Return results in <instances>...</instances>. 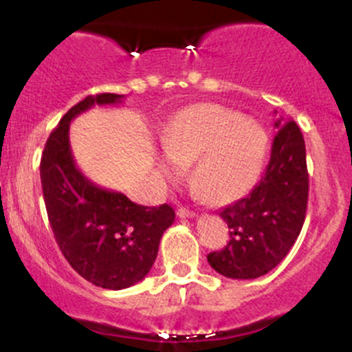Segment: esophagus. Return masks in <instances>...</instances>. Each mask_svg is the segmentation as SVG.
Segmentation results:
<instances>
[{
    "mask_svg": "<svg viewBox=\"0 0 352 352\" xmlns=\"http://www.w3.org/2000/svg\"><path fill=\"white\" fill-rule=\"evenodd\" d=\"M177 215H179L180 218H193V217H195V213H193L192 210L179 208V210H177Z\"/></svg>",
    "mask_w": 352,
    "mask_h": 352,
    "instance_id": "obj_1",
    "label": "esophagus"
}]
</instances>
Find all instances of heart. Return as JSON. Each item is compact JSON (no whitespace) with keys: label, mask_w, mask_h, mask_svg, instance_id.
<instances>
[{"label":"heart","mask_w":352,"mask_h":352,"mask_svg":"<svg viewBox=\"0 0 352 352\" xmlns=\"http://www.w3.org/2000/svg\"><path fill=\"white\" fill-rule=\"evenodd\" d=\"M167 151L157 170L180 182L185 164L195 162L193 179L213 204L240 199L256 184L268 153V132L252 117L218 104H197L182 111L164 134Z\"/></svg>","instance_id":"b5f03b06"}]
</instances>
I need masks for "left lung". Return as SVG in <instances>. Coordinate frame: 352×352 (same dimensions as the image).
<instances>
[{"label":"left lung","mask_w":352,"mask_h":352,"mask_svg":"<svg viewBox=\"0 0 352 352\" xmlns=\"http://www.w3.org/2000/svg\"><path fill=\"white\" fill-rule=\"evenodd\" d=\"M272 157L263 177L245 199L220 210L230 241L207 256L217 273L233 280H254L288 254L305 223L308 168L305 139L296 122L276 119Z\"/></svg>","instance_id":"8db88e82"}]
</instances>
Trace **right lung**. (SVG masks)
<instances>
[{
  "mask_svg": "<svg viewBox=\"0 0 352 352\" xmlns=\"http://www.w3.org/2000/svg\"><path fill=\"white\" fill-rule=\"evenodd\" d=\"M125 96H87L64 114L41 157L47 218L64 258L84 280L106 289L142 281L159 252L160 238L175 220L167 204L144 207L124 193L89 180L72 157L69 127L94 106L122 104Z\"/></svg>",
  "mask_w": 352,
  "mask_h": 352,
  "instance_id": "right-lung-1",
  "label": "right lung"
}]
</instances>
